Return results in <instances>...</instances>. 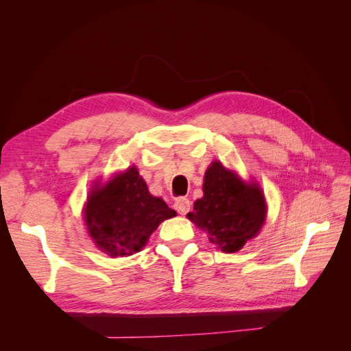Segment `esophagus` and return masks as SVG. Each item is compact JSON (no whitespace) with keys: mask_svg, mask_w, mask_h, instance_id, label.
<instances>
[{"mask_svg":"<svg viewBox=\"0 0 351 351\" xmlns=\"http://www.w3.org/2000/svg\"><path fill=\"white\" fill-rule=\"evenodd\" d=\"M176 209H177V212L180 215H186L187 212L190 210V200L189 199H186V197H180V199H177V202H176Z\"/></svg>","mask_w":351,"mask_h":351,"instance_id":"34e87169","label":"esophagus"}]
</instances>
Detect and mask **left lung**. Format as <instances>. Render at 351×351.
<instances>
[{"mask_svg":"<svg viewBox=\"0 0 351 351\" xmlns=\"http://www.w3.org/2000/svg\"><path fill=\"white\" fill-rule=\"evenodd\" d=\"M187 218L204 230L210 243L227 253L256 237L267 218V204L258 184L244 183L221 162H212L204 178V197Z\"/></svg>","mask_w":351,"mask_h":351,"instance_id":"1","label":"left lung"}]
</instances>
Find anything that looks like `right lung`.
<instances>
[{"instance_id": "add662e5", "label": "right lung", "mask_w": 351, "mask_h": 351, "mask_svg": "<svg viewBox=\"0 0 351 351\" xmlns=\"http://www.w3.org/2000/svg\"><path fill=\"white\" fill-rule=\"evenodd\" d=\"M161 197L149 193L133 165L107 184L95 186L84 206V222L97 247L112 258L143 249L164 219L176 217Z\"/></svg>"}]
</instances>
